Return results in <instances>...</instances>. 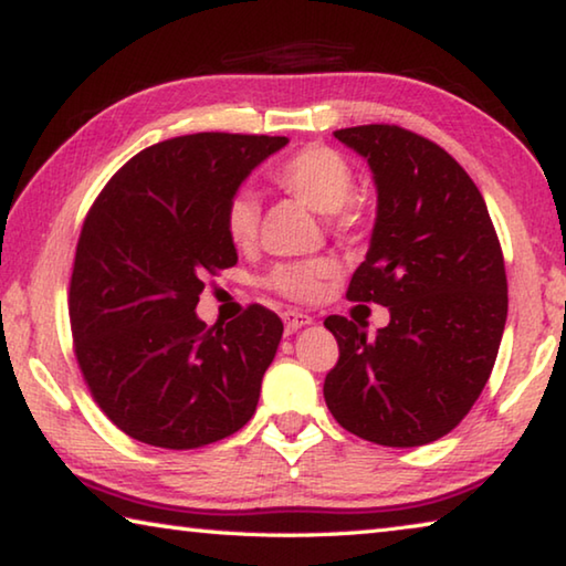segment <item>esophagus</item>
Masks as SVG:
<instances>
[{"label": "esophagus", "mask_w": 566, "mask_h": 566, "mask_svg": "<svg viewBox=\"0 0 566 566\" xmlns=\"http://www.w3.org/2000/svg\"><path fill=\"white\" fill-rule=\"evenodd\" d=\"M282 319H284L286 334H294L296 329H302V327H306V324H312V317H310V314H304V312H284Z\"/></svg>", "instance_id": "esophagus-1"}]
</instances>
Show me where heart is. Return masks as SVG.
<instances>
[{
  "mask_svg": "<svg viewBox=\"0 0 566 566\" xmlns=\"http://www.w3.org/2000/svg\"><path fill=\"white\" fill-rule=\"evenodd\" d=\"M274 187H280L296 202L327 214V222L344 237H357L364 227V209L354 197V167L342 151L310 145L292 151L270 171ZM260 202L249 191H234L224 207V232L229 242L249 249L260 234ZM337 274V264L329 256H314L302 262L274 264L266 274V286L284 300L317 302L327 290V282Z\"/></svg>",
  "mask_w": 566,
  "mask_h": 566,
  "instance_id": "obj_1",
  "label": "heart"
}]
</instances>
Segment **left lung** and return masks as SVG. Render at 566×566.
Returning a JSON list of instances; mask_svg holds the SVG:
<instances>
[{"mask_svg": "<svg viewBox=\"0 0 566 566\" xmlns=\"http://www.w3.org/2000/svg\"><path fill=\"white\" fill-rule=\"evenodd\" d=\"M334 137L367 159L377 185L375 232L347 300L389 306L391 319L375 339L339 314L324 319L339 344L324 399L367 442L429 444L492 375L506 322L500 237L482 191L434 142L397 124Z\"/></svg>", "mask_w": 566, "mask_h": 566, "instance_id": "1", "label": "left lung"}]
</instances>
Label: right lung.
<instances>
[{"mask_svg": "<svg viewBox=\"0 0 566 566\" xmlns=\"http://www.w3.org/2000/svg\"><path fill=\"white\" fill-rule=\"evenodd\" d=\"M286 145L266 134H185L134 155L82 224L70 282L74 354L124 434L161 449L219 442L252 419L282 319L249 304L207 327V276L237 264L224 207Z\"/></svg>", "mask_w": 566, "mask_h": 566, "instance_id": "1", "label": "right lung"}]
</instances>
